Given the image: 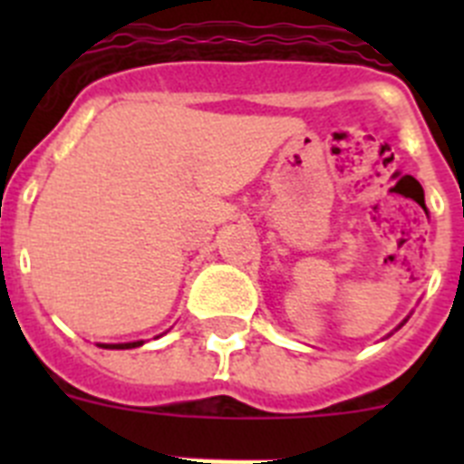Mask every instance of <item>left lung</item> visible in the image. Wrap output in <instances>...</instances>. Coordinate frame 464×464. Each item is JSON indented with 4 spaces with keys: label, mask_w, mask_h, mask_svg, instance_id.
I'll return each instance as SVG.
<instances>
[{
    "label": "left lung",
    "mask_w": 464,
    "mask_h": 464,
    "mask_svg": "<svg viewBox=\"0 0 464 464\" xmlns=\"http://www.w3.org/2000/svg\"><path fill=\"white\" fill-rule=\"evenodd\" d=\"M404 323H407V321H404ZM404 323H400V327H401V325H404Z\"/></svg>",
    "instance_id": "left-lung-1"
}]
</instances>
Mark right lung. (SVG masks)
<instances>
[{
    "label": "right lung",
    "mask_w": 464,
    "mask_h": 464,
    "mask_svg": "<svg viewBox=\"0 0 464 464\" xmlns=\"http://www.w3.org/2000/svg\"><path fill=\"white\" fill-rule=\"evenodd\" d=\"M102 348H113V351H125V348H137L143 346V342H127V343H97Z\"/></svg>",
    "instance_id": "right-lung-1"
}]
</instances>
